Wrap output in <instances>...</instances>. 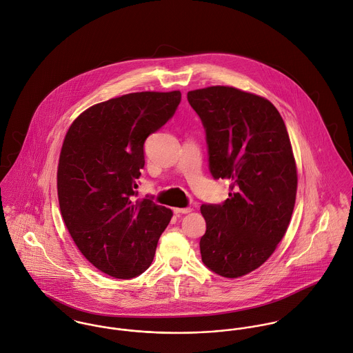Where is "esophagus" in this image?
Wrapping results in <instances>:
<instances>
[{"label":"esophagus","mask_w":353,"mask_h":353,"mask_svg":"<svg viewBox=\"0 0 353 353\" xmlns=\"http://www.w3.org/2000/svg\"><path fill=\"white\" fill-rule=\"evenodd\" d=\"M174 212H175L176 214H185V213L192 212V209H190V208H175Z\"/></svg>","instance_id":"esophagus-1"}]
</instances>
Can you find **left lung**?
Instances as JSON below:
<instances>
[{"mask_svg": "<svg viewBox=\"0 0 353 353\" xmlns=\"http://www.w3.org/2000/svg\"><path fill=\"white\" fill-rule=\"evenodd\" d=\"M201 118L213 179L230 181L223 203H203L202 262L236 279L259 268L276 250L294 212L298 174L285 123L265 98L234 87L190 91Z\"/></svg>", "mask_w": 353, "mask_h": 353, "instance_id": "8db88e82", "label": "left lung"}]
</instances>
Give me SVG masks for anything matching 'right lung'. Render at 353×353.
<instances>
[{
	"label": "right lung",
	"instance_id": "obj_1",
	"mask_svg": "<svg viewBox=\"0 0 353 353\" xmlns=\"http://www.w3.org/2000/svg\"><path fill=\"white\" fill-rule=\"evenodd\" d=\"M181 92H136L98 103L70 125L57 189L65 225L101 272L133 279L153 261L172 212L137 197L144 143L175 114Z\"/></svg>",
	"mask_w": 353,
	"mask_h": 353
}]
</instances>
